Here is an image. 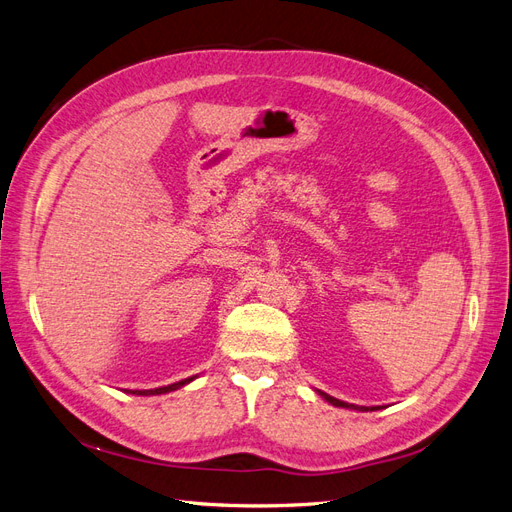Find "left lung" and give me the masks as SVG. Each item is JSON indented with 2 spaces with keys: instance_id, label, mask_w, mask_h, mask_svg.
<instances>
[{
  "instance_id": "8db88e82",
  "label": "left lung",
  "mask_w": 512,
  "mask_h": 512,
  "mask_svg": "<svg viewBox=\"0 0 512 512\" xmlns=\"http://www.w3.org/2000/svg\"><path fill=\"white\" fill-rule=\"evenodd\" d=\"M320 393V397H324L329 401V404H333V406H337V408H350V410H361V412H367V410H376V406L374 408H365V406H354V404H346V401H342V399H335V397H331V395H327V393H322V391H318Z\"/></svg>"
}]
</instances>
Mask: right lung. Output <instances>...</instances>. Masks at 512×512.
Segmentation results:
<instances>
[{
	"label": "right lung",
	"mask_w": 512,
	"mask_h": 512,
	"mask_svg": "<svg viewBox=\"0 0 512 512\" xmlns=\"http://www.w3.org/2000/svg\"><path fill=\"white\" fill-rule=\"evenodd\" d=\"M194 378H185V380H179V382H175V384H168V386H160V389H149V391H130L132 395H162V393H170V391H177V389H181L183 384H188V382H192Z\"/></svg>",
	"instance_id": "right-lung-1"
}]
</instances>
